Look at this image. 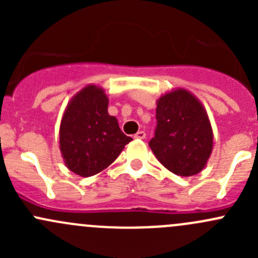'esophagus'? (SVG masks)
Listing matches in <instances>:
<instances>
[{
	"instance_id": "34e87169",
	"label": "esophagus",
	"mask_w": 258,
	"mask_h": 258,
	"mask_svg": "<svg viewBox=\"0 0 258 258\" xmlns=\"http://www.w3.org/2000/svg\"><path fill=\"white\" fill-rule=\"evenodd\" d=\"M134 137H135V139H137V140H144L146 137L145 131H139L137 134H135Z\"/></svg>"
}]
</instances>
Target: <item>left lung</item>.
Returning <instances> with one entry per match:
<instances>
[{"label": "left lung", "mask_w": 258, "mask_h": 258, "mask_svg": "<svg viewBox=\"0 0 258 258\" xmlns=\"http://www.w3.org/2000/svg\"><path fill=\"white\" fill-rule=\"evenodd\" d=\"M157 127L150 147L157 160L178 176L197 175L209 161L213 132L204 105L184 88L157 100Z\"/></svg>", "instance_id": "obj_1"}]
</instances>
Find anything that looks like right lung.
Instances as JSON below:
<instances>
[{"instance_id":"right-lung-1","label":"right lung","mask_w":258,"mask_h":258,"mask_svg":"<svg viewBox=\"0 0 258 258\" xmlns=\"http://www.w3.org/2000/svg\"><path fill=\"white\" fill-rule=\"evenodd\" d=\"M103 88L88 85L67 105L59 124V150L64 165L81 177L97 175L132 141L108 114Z\"/></svg>"}]
</instances>
